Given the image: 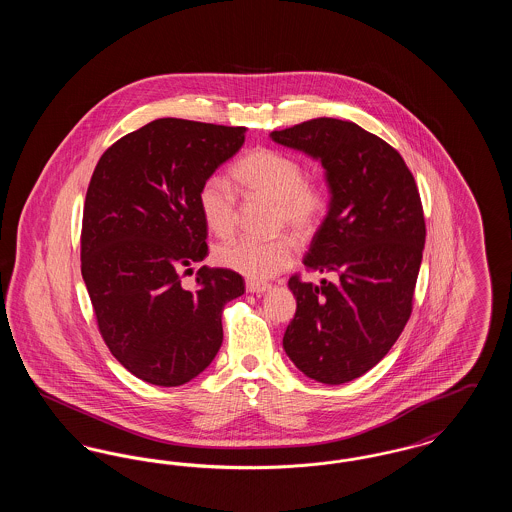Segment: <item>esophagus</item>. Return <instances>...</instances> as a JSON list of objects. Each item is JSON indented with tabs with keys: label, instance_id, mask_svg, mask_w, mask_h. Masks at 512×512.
<instances>
[{
	"label": "esophagus",
	"instance_id": "34e87169",
	"mask_svg": "<svg viewBox=\"0 0 512 512\" xmlns=\"http://www.w3.org/2000/svg\"><path fill=\"white\" fill-rule=\"evenodd\" d=\"M245 288H247V292L249 293H265L270 290V286H268V284H263V282H253V280H249V282L245 284Z\"/></svg>",
	"mask_w": 512,
	"mask_h": 512
}]
</instances>
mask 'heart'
<instances>
[{"label": "heart", "mask_w": 512, "mask_h": 512, "mask_svg": "<svg viewBox=\"0 0 512 512\" xmlns=\"http://www.w3.org/2000/svg\"><path fill=\"white\" fill-rule=\"evenodd\" d=\"M236 180L253 194L276 203V222L286 224L295 234H307L324 211V195L305 182L303 167L284 153L255 149L234 167ZM197 205L207 228L215 236H228L236 226V194L232 184L220 176H209L197 194ZM215 263L234 270L253 282H265L290 268L297 247L288 236L257 240L240 236L217 245Z\"/></svg>", "instance_id": "heart-1"}]
</instances>
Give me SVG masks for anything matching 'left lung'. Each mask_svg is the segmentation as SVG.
I'll list each match as a JSON object with an SVG mask.
<instances>
[{
    "instance_id": "8db88e82",
    "label": "left lung",
    "mask_w": 512,
    "mask_h": 512,
    "mask_svg": "<svg viewBox=\"0 0 512 512\" xmlns=\"http://www.w3.org/2000/svg\"><path fill=\"white\" fill-rule=\"evenodd\" d=\"M324 167L330 203L303 259L334 272L320 286L292 276L297 311L284 351L305 376L340 386L378 365L413 309L426 226L403 157L359 124L320 117L270 132Z\"/></svg>"
}]
</instances>
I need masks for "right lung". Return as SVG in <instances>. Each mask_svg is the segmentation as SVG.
<instances>
[{
    "label": "right lung",
    "mask_w": 512,
    "mask_h": 512,
    "mask_svg": "<svg viewBox=\"0 0 512 512\" xmlns=\"http://www.w3.org/2000/svg\"><path fill=\"white\" fill-rule=\"evenodd\" d=\"M244 126L157 119L109 147L92 174L82 219V278L99 332L136 378L174 388L199 376L222 345L220 315L244 278L201 267L207 255L201 184L245 142Z\"/></svg>",
    "instance_id": "obj_1"
}]
</instances>
